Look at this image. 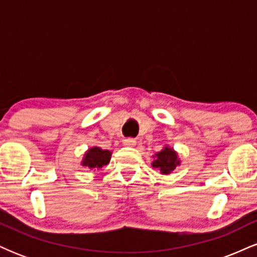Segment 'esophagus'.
<instances>
[{
  "mask_svg": "<svg viewBox=\"0 0 257 257\" xmlns=\"http://www.w3.org/2000/svg\"><path fill=\"white\" fill-rule=\"evenodd\" d=\"M123 144H124V146L133 147V146L137 145V141H135L134 139H125V140L123 141Z\"/></svg>",
  "mask_w": 257,
  "mask_h": 257,
  "instance_id": "1",
  "label": "esophagus"
}]
</instances>
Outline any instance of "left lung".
Segmentation results:
<instances>
[{"mask_svg": "<svg viewBox=\"0 0 257 257\" xmlns=\"http://www.w3.org/2000/svg\"><path fill=\"white\" fill-rule=\"evenodd\" d=\"M156 157L157 158L153 161L152 166L153 168H157L161 170L162 174H169L179 164V159L175 151H173L169 147H166L161 152H158Z\"/></svg>", "mask_w": 257, "mask_h": 257, "instance_id": "1", "label": "left lung"}]
</instances>
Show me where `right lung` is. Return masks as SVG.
Instances as JSON below:
<instances>
[{"instance_id": "obj_1", "label": "right lung", "mask_w": 257, "mask_h": 257, "mask_svg": "<svg viewBox=\"0 0 257 257\" xmlns=\"http://www.w3.org/2000/svg\"><path fill=\"white\" fill-rule=\"evenodd\" d=\"M111 152L107 150H101L99 147H93L85 153L83 166L89 168H101L110 162Z\"/></svg>"}]
</instances>
